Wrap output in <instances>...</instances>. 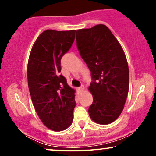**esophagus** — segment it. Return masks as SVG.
Listing matches in <instances>:
<instances>
[{"instance_id":"esophagus-1","label":"esophagus","mask_w":156,"mask_h":156,"mask_svg":"<svg viewBox=\"0 0 156 156\" xmlns=\"http://www.w3.org/2000/svg\"><path fill=\"white\" fill-rule=\"evenodd\" d=\"M78 92H83V91L84 90V87H83V86H81V87H78Z\"/></svg>"}]
</instances>
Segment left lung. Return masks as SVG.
Here are the masks:
<instances>
[{
  "label": "left lung",
  "mask_w": 156,
  "mask_h": 156,
  "mask_svg": "<svg viewBox=\"0 0 156 156\" xmlns=\"http://www.w3.org/2000/svg\"><path fill=\"white\" fill-rule=\"evenodd\" d=\"M77 48L93 78L89 91L93 103L89 117L108 125L122 112L129 89V69L122 48L105 25L77 30Z\"/></svg>",
  "instance_id": "left-lung-1"
}]
</instances>
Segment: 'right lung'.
<instances>
[{
	"instance_id": "right-lung-1",
	"label": "right lung",
	"mask_w": 156,
	"mask_h": 156,
	"mask_svg": "<svg viewBox=\"0 0 156 156\" xmlns=\"http://www.w3.org/2000/svg\"><path fill=\"white\" fill-rule=\"evenodd\" d=\"M76 30L42 32L31 48L27 68L28 84L39 119L54 131L67 129L73 122L76 90L59 74L61 58L71 48Z\"/></svg>"
}]
</instances>
